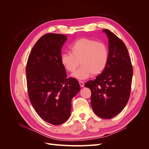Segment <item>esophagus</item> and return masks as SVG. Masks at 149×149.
Segmentation results:
<instances>
[{
  "instance_id": "1",
  "label": "esophagus",
  "mask_w": 149,
  "mask_h": 149,
  "mask_svg": "<svg viewBox=\"0 0 149 149\" xmlns=\"http://www.w3.org/2000/svg\"><path fill=\"white\" fill-rule=\"evenodd\" d=\"M79 85H80L81 87V88L84 87V83L83 81H79Z\"/></svg>"
}]
</instances>
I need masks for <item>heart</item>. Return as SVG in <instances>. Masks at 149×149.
I'll return each mask as SVG.
<instances>
[{"mask_svg":"<svg viewBox=\"0 0 149 149\" xmlns=\"http://www.w3.org/2000/svg\"><path fill=\"white\" fill-rule=\"evenodd\" d=\"M71 53H65L61 56V62L69 72H74L80 64L79 68L73 74L74 78L85 79L90 76H96L104 71L109 58L106 45L97 40L81 38L72 43Z\"/></svg>","mask_w":149,"mask_h":149,"instance_id":"1","label":"heart"}]
</instances>
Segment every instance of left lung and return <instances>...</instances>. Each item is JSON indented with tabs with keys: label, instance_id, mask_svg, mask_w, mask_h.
Returning <instances> with one entry per match:
<instances>
[{
	"label": "left lung",
	"instance_id": "8db88e82",
	"mask_svg": "<svg viewBox=\"0 0 149 149\" xmlns=\"http://www.w3.org/2000/svg\"><path fill=\"white\" fill-rule=\"evenodd\" d=\"M109 58L107 67L94 80L84 86L91 91V104L97 116L111 119L119 114L127 104L130 94L132 66L124 43L107 29Z\"/></svg>",
	"mask_w": 149,
	"mask_h": 149
}]
</instances>
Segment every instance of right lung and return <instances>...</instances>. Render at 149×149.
<instances>
[{
  "label": "right lung",
  "instance_id": "obj_1",
  "mask_svg": "<svg viewBox=\"0 0 149 149\" xmlns=\"http://www.w3.org/2000/svg\"><path fill=\"white\" fill-rule=\"evenodd\" d=\"M67 37L47 33L36 42L26 66L30 101L42 119L53 125L70 118L71 100L80 91L75 78H66L61 62V48Z\"/></svg>",
  "mask_w": 149,
  "mask_h": 149
}]
</instances>
